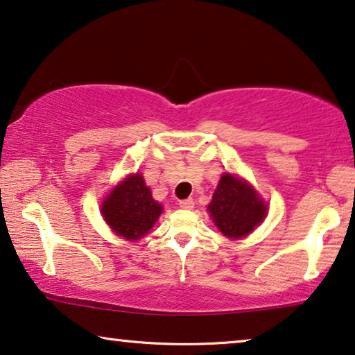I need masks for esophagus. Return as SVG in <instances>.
<instances>
[{"mask_svg": "<svg viewBox=\"0 0 355 355\" xmlns=\"http://www.w3.org/2000/svg\"><path fill=\"white\" fill-rule=\"evenodd\" d=\"M180 208H183V210H191V208L194 207V200L193 199H183L178 202Z\"/></svg>", "mask_w": 355, "mask_h": 355, "instance_id": "obj_1", "label": "esophagus"}]
</instances>
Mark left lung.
Here are the masks:
<instances>
[{
  "mask_svg": "<svg viewBox=\"0 0 355 355\" xmlns=\"http://www.w3.org/2000/svg\"><path fill=\"white\" fill-rule=\"evenodd\" d=\"M207 210L219 232L239 240L251 234L267 216V204L256 189L232 173H223Z\"/></svg>",
  "mask_w": 355,
  "mask_h": 355,
  "instance_id": "8db88e82",
  "label": "left lung"
}]
</instances>
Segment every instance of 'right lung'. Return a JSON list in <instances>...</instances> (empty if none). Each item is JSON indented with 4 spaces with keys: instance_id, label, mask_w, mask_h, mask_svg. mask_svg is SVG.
<instances>
[{
    "instance_id": "add662e5",
    "label": "right lung",
    "mask_w": 355,
    "mask_h": 355,
    "mask_svg": "<svg viewBox=\"0 0 355 355\" xmlns=\"http://www.w3.org/2000/svg\"><path fill=\"white\" fill-rule=\"evenodd\" d=\"M162 213L142 173H132L105 196L101 215L118 237L136 241L148 234Z\"/></svg>"
}]
</instances>
